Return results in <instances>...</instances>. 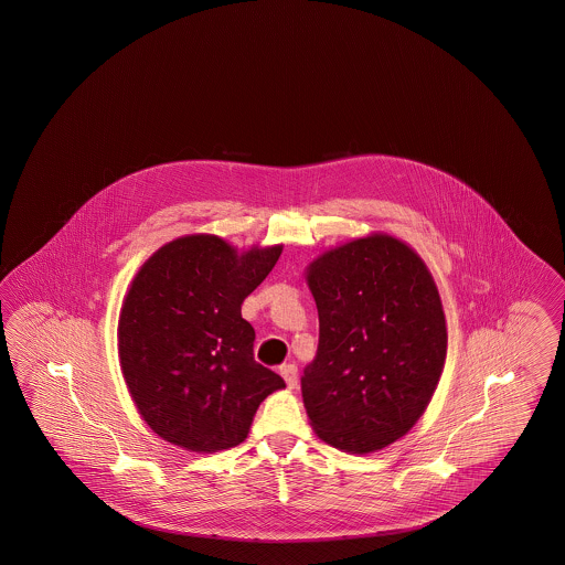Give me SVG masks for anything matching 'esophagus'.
<instances>
[{
	"label": "esophagus",
	"instance_id": "esophagus-1",
	"mask_svg": "<svg viewBox=\"0 0 565 565\" xmlns=\"http://www.w3.org/2000/svg\"><path fill=\"white\" fill-rule=\"evenodd\" d=\"M279 373L284 376V381H286V385L294 390L296 387V383H298V369L294 366V364H284L281 369H279Z\"/></svg>",
	"mask_w": 565,
	"mask_h": 565
}]
</instances>
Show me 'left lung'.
I'll return each instance as SVG.
<instances>
[{
  "label": "left lung",
  "mask_w": 565,
  "mask_h": 565,
  "mask_svg": "<svg viewBox=\"0 0 565 565\" xmlns=\"http://www.w3.org/2000/svg\"><path fill=\"white\" fill-rule=\"evenodd\" d=\"M319 350L302 376L317 437L345 454L394 444L427 411L444 373L447 327L425 260L385 232L327 248L307 267Z\"/></svg>",
  "instance_id": "left-lung-1"
}]
</instances>
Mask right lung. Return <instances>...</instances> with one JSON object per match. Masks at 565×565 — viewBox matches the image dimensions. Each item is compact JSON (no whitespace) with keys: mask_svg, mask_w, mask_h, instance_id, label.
I'll list each match as a JSON object with an SVG mask.
<instances>
[{"mask_svg":"<svg viewBox=\"0 0 565 565\" xmlns=\"http://www.w3.org/2000/svg\"><path fill=\"white\" fill-rule=\"evenodd\" d=\"M281 250L190 234L138 269L121 302L118 354L138 414L163 441L196 454L236 447L260 402L286 387L255 360V329L239 312Z\"/></svg>","mask_w":565,"mask_h":565,"instance_id":"right-lung-1","label":"right lung"}]
</instances>
